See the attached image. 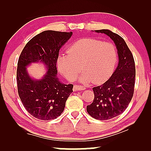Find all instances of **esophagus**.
<instances>
[{
	"label": "esophagus",
	"mask_w": 151,
	"mask_h": 151,
	"mask_svg": "<svg viewBox=\"0 0 151 151\" xmlns=\"http://www.w3.org/2000/svg\"><path fill=\"white\" fill-rule=\"evenodd\" d=\"M86 90V88L83 86H79V85H75L74 86L73 90L74 91H81V90Z\"/></svg>",
	"instance_id": "34e87169"
}]
</instances>
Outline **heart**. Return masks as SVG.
I'll return each instance as SVG.
<instances>
[{
  "mask_svg": "<svg viewBox=\"0 0 151 151\" xmlns=\"http://www.w3.org/2000/svg\"><path fill=\"white\" fill-rule=\"evenodd\" d=\"M68 53L59 55L57 66L70 81L76 79L81 65L83 71L79 77L80 81L103 83L113 73L118 59L117 50L114 44L94 38L78 40L68 48Z\"/></svg>",
  "mask_w": 151,
  "mask_h": 151,
  "instance_id": "1",
  "label": "heart"
}]
</instances>
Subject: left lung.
<instances>
[{"label":"left lung","mask_w":151,"mask_h":151,"mask_svg":"<svg viewBox=\"0 0 151 151\" xmlns=\"http://www.w3.org/2000/svg\"><path fill=\"white\" fill-rule=\"evenodd\" d=\"M95 32L109 36L118 50L117 68L105 83L92 88L94 101L87 106V111L92 118L107 120L122 114L132 99L135 78V61L122 37L108 29L96 30Z\"/></svg>","instance_id":"8db88e82"}]
</instances>
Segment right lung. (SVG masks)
Returning a JSON list of instances; mask_svg holds the SVG:
<instances>
[{"instance_id":"right-lung-1","label":"right lung","mask_w":151,"mask_h":151,"mask_svg":"<svg viewBox=\"0 0 151 151\" xmlns=\"http://www.w3.org/2000/svg\"><path fill=\"white\" fill-rule=\"evenodd\" d=\"M73 32L44 31L28 42L20 55L17 68V86L20 99L27 111L42 120L57 118L63 111L73 84H63L57 77V59L61 46ZM42 62L48 71L40 80H33L26 67Z\"/></svg>"}]
</instances>
